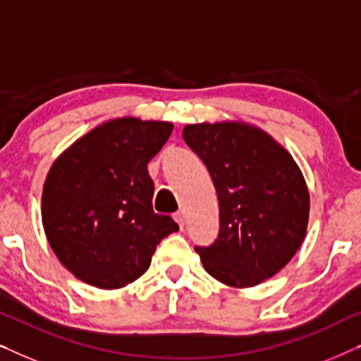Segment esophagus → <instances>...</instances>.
I'll list each match as a JSON object with an SVG mask.
<instances>
[{
    "label": "esophagus",
    "mask_w": 361,
    "mask_h": 361,
    "mask_svg": "<svg viewBox=\"0 0 361 361\" xmlns=\"http://www.w3.org/2000/svg\"><path fill=\"white\" fill-rule=\"evenodd\" d=\"M174 219H176V221H177V224H179V226L182 228V226H184V224H185V214H184V212H182V210L176 212Z\"/></svg>",
    "instance_id": "esophagus-1"
}]
</instances>
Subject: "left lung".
I'll list each match as a JSON object with an SVG mask.
<instances>
[{
  "label": "left lung",
  "instance_id": "8db88e82",
  "mask_svg": "<svg viewBox=\"0 0 361 361\" xmlns=\"http://www.w3.org/2000/svg\"><path fill=\"white\" fill-rule=\"evenodd\" d=\"M182 136L205 162L219 197V238L195 248L205 271L236 289L273 278L307 233L310 197L299 166L246 121L187 125Z\"/></svg>",
  "mask_w": 361,
  "mask_h": 361
}]
</instances>
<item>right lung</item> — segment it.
I'll list each match as a JSON object with an SVG mask.
<instances>
[{"label":"right lung","mask_w":361,"mask_h":361,"mask_svg":"<svg viewBox=\"0 0 361 361\" xmlns=\"http://www.w3.org/2000/svg\"><path fill=\"white\" fill-rule=\"evenodd\" d=\"M169 121H105L54 161L42 187V226L63 268L98 289H121L149 268L156 246L179 230L154 214L147 162L169 140Z\"/></svg>","instance_id":"1"}]
</instances>
